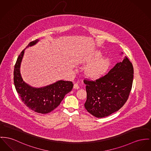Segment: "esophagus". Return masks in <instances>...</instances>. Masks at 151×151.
<instances>
[{"label": "esophagus", "instance_id": "1", "mask_svg": "<svg viewBox=\"0 0 151 151\" xmlns=\"http://www.w3.org/2000/svg\"><path fill=\"white\" fill-rule=\"evenodd\" d=\"M74 88L76 89H78L80 88V86H79V85H78V84L77 83H75L74 85Z\"/></svg>", "mask_w": 151, "mask_h": 151}]
</instances>
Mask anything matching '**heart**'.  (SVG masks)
Listing matches in <instances>:
<instances>
[{"instance_id":"obj_1","label":"heart","mask_w":151,"mask_h":151,"mask_svg":"<svg viewBox=\"0 0 151 151\" xmlns=\"http://www.w3.org/2000/svg\"><path fill=\"white\" fill-rule=\"evenodd\" d=\"M102 55L100 51H96L90 55L86 62L91 63L98 60L102 57ZM110 66V60L108 58H104L91 64L88 67L87 73L91 77H99L105 74Z\"/></svg>"}]
</instances>
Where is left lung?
Segmentation results:
<instances>
[{"label":"left lung","instance_id":"left-lung-1","mask_svg":"<svg viewBox=\"0 0 151 151\" xmlns=\"http://www.w3.org/2000/svg\"><path fill=\"white\" fill-rule=\"evenodd\" d=\"M133 79V67L127 57L99 78H85L87 93L85 109L97 118L119 111L128 99Z\"/></svg>","mask_w":151,"mask_h":151}]
</instances>
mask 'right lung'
<instances>
[{"instance_id":"1","label":"right lung","mask_w":151,"mask_h":151,"mask_svg":"<svg viewBox=\"0 0 151 151\" xmlns=\"http://www.w3.org/2000/svg\"><path fill=\"white\" fill-rule=\"evenodd\" d=\"M38 40L31 42L27 46L35 45ZM24 49L20 52L15 63L14 82L16 91L24 105L32 111L46 114L54 111L59 106L65 96L73 89L71 81L60 80L49 86L34 88L26 83L21 77L20 65Z\"/></svg>"}]
</instances>
